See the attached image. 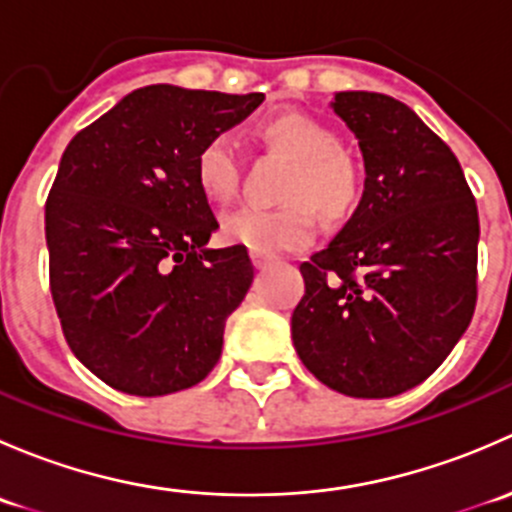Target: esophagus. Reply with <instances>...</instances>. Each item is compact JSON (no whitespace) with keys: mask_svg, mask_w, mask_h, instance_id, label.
Instances as JSON below:
<instances>
[{"mask_svg":"<svg viewBox=\"0 0 512 512\" xmlns=\"http://www.w3.org/2000/svg\"><path fill=\"white\" fill-rule=\"evenodd\" d=\"M250 260L252 265L257 267V270H265L270 262H275V255H270V252H260V250H252L250 252Z\"/></svg>","mask_w":512,"mask_h":512,"instance_id":"obj_1","label":"esophagus"}]
</instances>
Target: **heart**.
Listing matches in <instances>:
<instances>
[{"instance_id": "1", "label": "heart", "mask_w": 512, "mask_h": 512, "mask_svg": "<svg viewBox=\"0 0 512 512\" xmlns=\"http://www.w3.org/2000/svg\"><path fill=\"white\" fill-rule=\"evenodd\" d=\"M265 138L294 160L280 208L245 205L223 218V237L247 250L285 252L309 245L317 232L314 204L324 218H342L361 193V173L339 148L332 128L302 113H287L265 126ZM195 183L210 203H225L235 195L240 156L232 136L218 133L200 146L195 156Z\"/></svg>"}]
</instances>
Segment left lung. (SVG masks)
<instances>
[{
	"label": "left lung",
	"mask_w": 512,
	"mask_h": 512,
	"mask_svg": "<svg viewBox=\"0 0 512 512\" xmlns=\"http://www.w3.org/2000/svg\"><path fill=\"white\" fill-rule=\"evenodd\" d=\"M329 106L359 141L364 193L299 265L292 342L329 389L389 399L428 379L471 324L478 208L451 148L406 103L339 91Z\"/></svg>",
	"instance_id": "obj_1"
}]
</instances>
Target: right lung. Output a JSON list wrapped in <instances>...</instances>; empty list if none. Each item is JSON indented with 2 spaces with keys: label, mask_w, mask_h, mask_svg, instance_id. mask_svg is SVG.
Here are the masks:
<instances>
[{
  "label": "right lung",
  "mask_w": 512,
  "mask_h": 512,
  "mask_svg": "<svg viewBox=\"0 0 512 512\" xmlns=\"http://www.w3.org/2000/svg\"><path fill=\"white\" fill-rule=\"evenodd\" d=\"M262 101L143 86L61 156L46 200L51 297L76 359L123 394L190 389L223 354L255 270L245 245L208 247L218 220L193 165Z\"/></svg>",
  "instance_id": "add662e5"
}]
</instances>
